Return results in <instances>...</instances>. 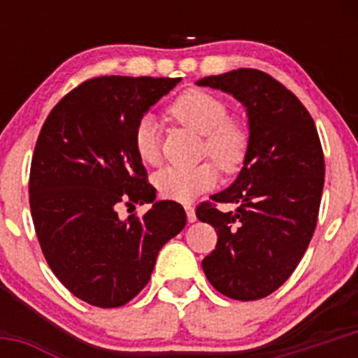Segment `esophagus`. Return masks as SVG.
<instances>
[{
    "label": "esophagus",
    "instance_id": "obj_1",
    "mask_svg": "<svg viewBox=\"0 0 358 358\" xmlns=\"http://www.w3.org/2000/svg\"><path fill=\"white\" fill-rule=\"evenodd\" d=\"M185 213H187V220H189L190 223L196 222V220H197V216H196V209H194L192 206L187 204V206H185Z\"/></svg>",
    "mask_w": 358,
    "mask_h": 358
}]
</instances>
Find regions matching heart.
I'll return each instance as SVG.
<instances>
[{
  "mask_svg": "<svg viewBox=\"0 0 358 358\" xmlns=\"http://www.w3.org/2000/svg\"><path fill=\"white\" fill-rule=\"evenodd\" d=\"M169 114L192 131L204 135L209 156L227 173L239 169L248 152L249 135L243 122L229 117L225 102L202 90L182 93L169 107ZM136 156L145 164L161 159L159 133L154 117H143L133 135ZM218 182V169L213 162L196 166H168L154 175V185L164 199L189 202Z\"/></svg>",
  "mask_w": 358,
  "mask_h": 358,
  "instance_id": "b5f03b06",
  "label": "heart"
}]
</instances>
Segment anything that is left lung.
Returning <instances> with one entry per match:
<instances>
[{"label":"left lung","instance_id":"1","mask_svg":"<svg viewBox=\"0 0 358 358\" xmlns=\"http://www.w3.org/2000/svg\"><path fill=\"white\" fill-rule=\"evenodd\" d=\"M196 85L243 103L249 129L243 169L229 189L211 196L239 208L222 213L201 204L196 211L218 234L202 270L229 298H265L289 279L315 232L326 173L319 133L303 103L262 71L237 69Z\"/></svg>","mask_w":358,"mask_h":358}]
</instances>
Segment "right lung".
I'll use <instances>...</instances> for the list:
<instances>
[{"label": "right lung", "instance_id": "right-lung-1", "mask_svg": "<svg viewBox=\"0 0 358 358\" xmlns=\"http://www.w3.org/2000/svg\"><path fill=\"white\" fill-rule=\"evenodd\" d=\"M182 78L102 76L67 93L46 117L29 176L36 236L50 268L76 298L115 308L147 286L161 248L187 215L156 201L133 135ZM119 201L152 203L121 220Z\"/></svg>", "mask_w": 358, "mask_h": 358}]
</instances>
